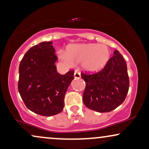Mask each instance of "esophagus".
Wrapping results in <instances>:
<instances>
[{
    "instance_id": "34e87169",
    "label": "esophagus",
    "mask_w": 149,
    "mask_h": 149,
    "mask_svg": "<svg viewBox=\"0 0 149 149\" xmlns=\"http://www.w3.org/2000/svg\"><path fill=\"white\" fill-rule=\"evenodd\" d=\"M80 77H81L80 73L77 71H75V72H74V78L76 79H77V78L79 79V78H80Z\"/></svg>"
}]
</instances>
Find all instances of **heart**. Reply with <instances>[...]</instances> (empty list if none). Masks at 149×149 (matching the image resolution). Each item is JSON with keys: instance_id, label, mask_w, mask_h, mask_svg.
Segmentation results:
<instances>
[{"instance_id": "b5f03b06", "label": "heart", "mask_w": 149, "mask_h": 149, "mask_svg": "<svg viewBox=\"0 0 149 149\" xmlns=\"http://www.w3.org/2000/svg\"><path fill=\"white\" fill-rule=\"evenodd\" d=\"M60 56L69 65L82 63V67L88 72H97L102 69L110 59L111 52L104 45L95 43L74 44L67 47L66 52Z\"/></svg>"}]
</instances>
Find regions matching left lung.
<instances>
[{
  "label": "left lung",
  "mask_w": 149,
  "mask_h": 149,
  "mask_svg": "<svg viewBox=\"0 0 149 149\" xmlns=\"http://www.w3.org/2000/svg\"><path fill=\"white\" fill-rule=\"evenodd\" d=\"M86 82L83 93L84 105L99 113L110 112L125 101L129 88L126 62L118 50L107 65L93 74L82 73Z\"/></svg>",
  "instance_id": "1"
}]
</instances>
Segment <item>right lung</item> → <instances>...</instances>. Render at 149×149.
Here are the masks:
<instances>
[{
	"instance_id": "add662e5",
	"label": "right lung",
	"mask_w": 149,
	"mask_h": 149,
	"mask_svg": "<svg viewBox=\"0 0 149 149\" xmlns=\"http://www.w3.org/2000/svg\"><path fill=\"white\" fill-rule=\"evenodd\" d=\"M52 42H42L30 48L19 65L18 88L25 106L35 113L52 116L64 108V99L73 79V71L57 72L58 57Z\"/></svg>"
}]
</instances>
